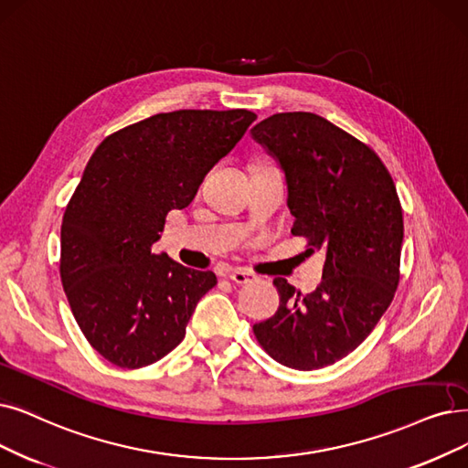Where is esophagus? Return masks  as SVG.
I'll return each instance as SVG.
<instances>
[{"label": "esophagus", "mask_w": 468, "mask_h": 468, "mask_svg": "<svg viewBox=\"0 0 468 468\" xmlns=\"http://www.w3.org/2000/svg\"><path fill=\"white\" fill-rule=\"evenodd\" d=\"M229 278L236 284H251V282H257V280H259V276L255 272L248 271V269H234Z\"/></svg>", "instance_id": "obj_1"}]
</instances>
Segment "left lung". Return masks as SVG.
<instances>
[{"label": "left lung", "instance_id": "obj_1", "mask_svg": "<svg viewBox=\"0 0 468 468\" xmlns=\"http://www.w3.org/2000/svg\"><path fill=\"white\" fill-rule=\"evenodd\" d=\"M251 136L280 163L288 184L293 236L326 253L323 282L297 292L274 278L278 311L253 324L274 361L314 370L344 359L389 307L399 282L403 211L380 157L330 121L276 113Z\"/></svg>", "mask_w": 468, "mask_h": 468}]
</instances>
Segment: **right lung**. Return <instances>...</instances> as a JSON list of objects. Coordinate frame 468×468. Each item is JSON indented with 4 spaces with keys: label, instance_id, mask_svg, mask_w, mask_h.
Segmentation results:
<instances>
[{
    "label": "right lung",
    "instance_id": "obj_1",
    "mask_svg": "<svg viewBox=\"0 0 468 468\" xmlns=\"http://www.w3.org/2000/svg\"><path fill=\"white\" fill-rule=\"evenodd\" d=\"M257 119L248 109H180L107 136L90 157L61 224V282L90 346L121 368L171 353L211 271L154 253L165 218L188 207L215 163Z\"/></svg>",
    "mask_w": 468,
    "mask_h": 468
}]
</instances>
